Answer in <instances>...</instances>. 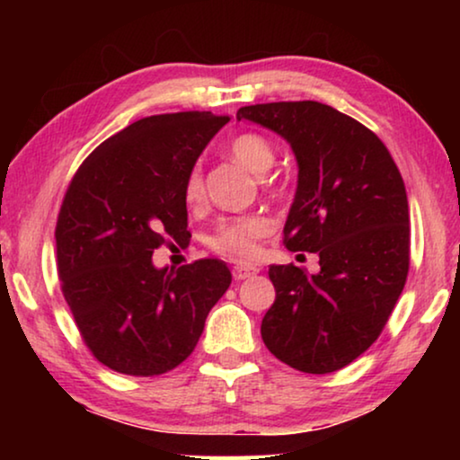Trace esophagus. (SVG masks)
I'll return each mask as SVG.
<instances>
[{
    "instance_id": "1",
    "label": "esophagus",
    "mask_w": 460,
    "mask_h": 460,
    "mask_svg": "<svg viewBox=\"0 0 460 460\" xmlns=\"http://www.w3.org/2000/svg\"><path fill=\"white\" fill-rule=\"evenodd\" d=\"M257 272H260V268L251 266V263H238V266L232 268V276H234V280L251 279V276H255Z\"/></svg>"
}]
</instances>
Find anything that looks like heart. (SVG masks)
I'll use <instances>...</instances> for the list:
<instances>
[{"label": "heart", "instance_id": "obj_1", "mask_svg": "<svg viewBox=\"0 0 460 460\" xmlns=\"http://www.w3.org/2000/svg\"><path fill=\"white\" fill-rule=\"evenodd\" d=\"M228 150L232 159L257 175L266 173L276 159L272 142L261 134H255V131H244V134L232 137ZM184 200L188 205H199L203 200V172H200L199 165H194L186 175ZM272 230L274 222L266 213L260 211L224 217L213 230L209 247L219 255L234 257V260H249L257 253V243Z\"/></svg>", "mask_w": 460, "mask_h": 460}]
</instances>
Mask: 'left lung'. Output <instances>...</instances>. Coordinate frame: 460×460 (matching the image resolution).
<instances>
[{"label": "left lung", "instance_id": "left-lung-1", "mask_svg": "<svg viewBox=\"0 0 460 460\" xmlns=\"http://www.w3.org/2000/svg\"><path fill=\"white\" fill-rule=\"evenodd\" d=\"M236 119L291 144L299 175L282 243L320 257L318 274L293 263L270 266L276 299L261 320V339L295 370L335 373L376 341L406 285L404 180L376 134L329 104H253Z\"/></svg>", "mask_w": 460, "mask_h": 460}]
</instances>
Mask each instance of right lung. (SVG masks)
<instances>
[{"mask_svg":"<svg viewBox=\"0 0 460 460\" xmlns=\"http://www.w3.org/2000/svg\"><path fill=\"white\" fill-rule=\"evenodd\" d=\"M228 121L205 111L144 117L100 144L66 188L56 222L62 295L93 358L115 373L155 376L184 362L228 291L219 260L153 266L167 236L184 241V180Z\"/></svg>","mask_w":460,"mask_h":460,"instance_id":"right-lung-1","label":"right lung"}]
</instances>
